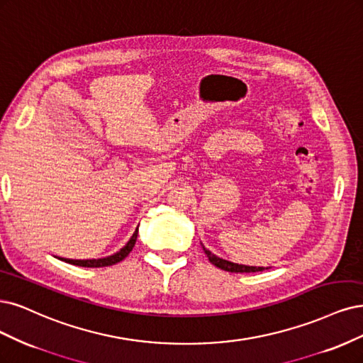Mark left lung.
Segmentation results:
<instances>
[{
	"instance_id": "obj_1",
	"label": "left lung",
	"mask_w": 363,
	"mask_h": 363,
	"mask_svg": "<svg viewBox=\"0 0 363 363\" xmlns=\"http://www.w3.org/2000/svg\"><path fill=\"white\" fill-rule=\"evenodd\" d=\"M203 246V251L206 252L208 261L211 262V264H215L216 267L225 270V272H231V273H252V272H262L266 269H270V267H257V266H246V264H237V262H233V261H228V259H223L218 255H215L213 252H210L208 249L204 247V245L201 243Z\"/></svg>"
}]
</instances>
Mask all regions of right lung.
Instances as JSON below:
<instances>
[{
  "mask_svg": "<svg viewBox=\"0 0 363 363\" xmlns=\"http://www.w3.org/2000/svg\"><path fill=\"white\" fill-rule=\"evenodd\" d=\"M136 237H138V228L135 230V233L132 234L129 242L124 245L118 252L112 254V255H108L105 258H97V259H69V258H61V259L69 262V264L82 266V267H106V266H112V264H116V262H120L121 259H124L130 254V251H132L135 243H136Z\"/></svg>",
  "mask_w": 363,
  "mask_h": 363,
  "instance_id": "add662e5",
  "label": "right lung"
}]
</instances>
